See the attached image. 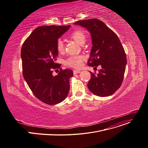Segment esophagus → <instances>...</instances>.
Here are the masks:
<instances>
[{
	"label": "esophagus",
	"instance_id": "34e87169",
	"mask_svg": "<svg viewBox=\"0 0 148 148\" xmlns=\"http://www.w3.org/2000/svg\"><path fill=\"white\" fill-rule=\"evenodd\" d=\"M80 73V71H79V70H74L73 71L74 74H79Z\"/></svg>",
	"mask_w": 148,
	"mask_h": 148
}]
</instances>
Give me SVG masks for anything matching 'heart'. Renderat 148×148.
I'll list each match as a JSON object with an SVG mask.
<instances>
[{
  "label": "heart",
  "mask_w": 148,
  "mask_h": 148,
  "mask_svg": "<svg viewBox=\"0 0 148 148\" xmlns=\"http://www.w3.org/2000/svg\"><path fill=\"white\" fill-rule=\"evenodd\" d=\"M69 37L74 40L77 44L82 45L86 41V35L82 30H75L69 34ZM56 49L58 53H62L64 51V42L60 39L56 42ZM84 57L82 55H74L69 57L65 61V64L68 66L75 68L81 67L82 62L84 60Z\"/></svg>",
  "instance_id": "heart-1"
}]
</instances>
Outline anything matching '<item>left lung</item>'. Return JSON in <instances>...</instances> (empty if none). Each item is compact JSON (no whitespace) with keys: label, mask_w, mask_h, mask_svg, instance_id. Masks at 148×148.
<instances>
[{"label":"left lung","mask_w":148,"mask_h":148,"mask_svg":"<svg viewBox=\"0 0 148 148\" xmlns=\"http://www.w3.org/2000/svg\"><path fill=\"white\" fill-rule=\"evenodd\" d=\"M74 24L86 28L91 35L92 48L88 65L101 66L97 75L90 71L88 89L99 97L112 95L121 86L127 65L126 54L119 39L98 19L79 20Z\"/></svg>","instance_id":"8db88e82"}]
</instances>
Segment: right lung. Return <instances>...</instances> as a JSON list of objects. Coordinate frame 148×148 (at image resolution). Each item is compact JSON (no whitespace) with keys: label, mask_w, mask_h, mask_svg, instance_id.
<instances>
[{"label":"right lung","mask_w":148,"mask_h":148,"mask_svg":"<svg viewBox=\"0 0 148 148\" xmlns=\"http://www.w3.org/2000/svg\"><path fill=\"white\" fill-rule=\"evenodd\" d=\"M70 26H43L36 28L23 44L21 49L23 75L34 95L49 105L61 103L69 90L71 69H62L53 76L52 69L60 68L56 63V42Z\"/></svg>","instance_id":"obj_1"}]
</instances>
